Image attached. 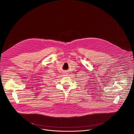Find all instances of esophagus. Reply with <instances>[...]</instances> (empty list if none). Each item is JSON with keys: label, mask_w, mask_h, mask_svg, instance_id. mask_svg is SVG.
I'll return each mask as SVG.
<instances>
[{"label": "esophagus", "mask_w": 134, "mask_h": 134, "mask_svg": "<svg viewBox=\"0 0 134 134\" xmlns=\"http://www.w3.org/2000/svg\"><path fill=\"white\" fill-rule=\"evenodd\" d=\"M64 74H65V75H67V74H66V72H65V73H64Z\"/></svg>", "instance_id": "1"}]
</instances>
